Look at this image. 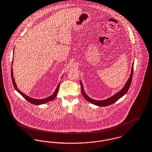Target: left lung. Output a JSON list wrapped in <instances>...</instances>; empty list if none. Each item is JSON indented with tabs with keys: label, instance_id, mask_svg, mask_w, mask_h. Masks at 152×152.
Instances as JSON below:
<instances>
[{
	"label": "left lung",
	"instance_id": "8db88e82",
	"mask_svg": "<svg viewBox=\"0 0 152 152\" xmlns=\"http://www.w3.org/2000/svg\"><path fill=\"white\" fill-rule=\"evenodd\" d=\"M133 66H134V64H133V65H132V72H131V74H130V77L128 79L127 81L126 82L124 87L121 89L119 92H118L116 94L114 95V96H111L110 98L107 99L106 100H94L92 99L89 98L86 94V93L84 92V89H83V84H82V83H81V82L80 81L81 90L82 94L84 96V98L86 99L87 101H88L90 103H92L94 104H95L96 106H101V107L107 106H109V105H111V104L114 103L118 99H119L121 98H122L124 95H125V94L127 93V92L128 91L129 89L131 83H132V77H133V71H134V70H133Z\"/></svg>",
	"mask_w": 152,
	"mask_h": 152
}]
</instances>
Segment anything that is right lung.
I'll return each mask as SVG.
<instances>
[{"label": "right lung", "instance_id": "right-lung-1", "mask_svg": "<svg viewBox=\"0 0 152 152\" xmlns=\"http://www.w3.org/2000/svg\"><path fill=\"white\" fill-rule=\"evenodd\" d=\"M12 62H13V60H12ZM11 79H12V84H13V86L14 87V88L16 89L18 92L26 100H27L28 102L32 103L33 104H34V105H39V104H44L45 103H47V102H49L51 100H53L57 96V92H58V91L59 89V87H60V83H59V84L58 85L57 88L56 89L55 92H54L53 94L52 95H51L50 96L47 98L43 99H35L31 98H30L28 96H27L26 95L24 94L23 93H22V92H20L19 89H18L17 87V85L15 84V82L14 80V77H13V73H12V68L11 67Z\"/></svg>", "mask_w": 152, "mask_h": 152}]
</instances>
